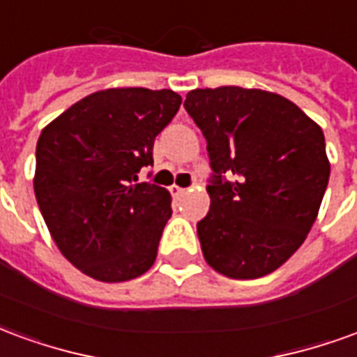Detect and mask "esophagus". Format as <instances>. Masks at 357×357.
I'll use <instances>...</instances> for the list:
<instances>
[{"label":"esophagus","instance_id":"obj_1","mask_svg":"<svg viewBox=\"0 0 357 357\" xmlns=\"http://www.w3.org/2000/svg\"><path fill=\"white\" fill-rule=\"evenodd\" d=\"M170 193H172V195H185V193H187V189H185V187L172 185V187H170Z\"/></svg>","mask_w":357,"mask_h":357}]
</instances>
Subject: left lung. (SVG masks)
<instances>
[{
    "label": "left lung",
    "instance_id": "left-lung-1",
    "mask_svg": "<svg viewBox=\"0 0 357 357\" xmlns=\"http://www.w3.org/2000/svg\"><path fill=\"white\" fill-rule=\"evenodd\" d=\"M183 107L212 170L210 210L197 224L202 255L233 279L268 275L298 250L321 206L331 174L321 128L262 89H193Z\"/></svg>",
    "mask_w": 357,
    "mask_h": 357
}]
</instances>
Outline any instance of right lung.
<instances>
[{
	"label": "right lung",
	"instance_id": "1",
	"mask_svg": "<svg viewBox=\"0 0 357 357\" xmlns=\"http://www.w3.org/2000/svg\"><path fill=\"white\" fill-rule=\"evenodd\" d=\"M181 105L172 89L97 91L65 110L36 145L34 191L53 241L86 275L118 283L155 264L170 193L133 183Z\"/></svg>",
	"mask_w": 357,
	"mask_h": 357
}]
</instances>
